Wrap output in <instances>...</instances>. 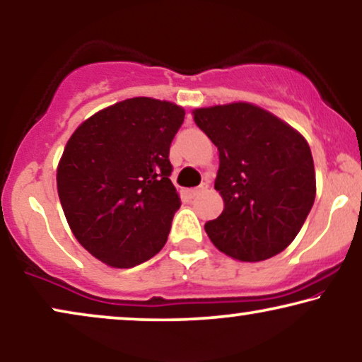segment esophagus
<instances>
[{"label":"esophagus","mask_w":362,"mask_h":362,"mask_svg":"<svg viewBox=\"0 0 362 362\" xmlns=\"http://www.w3.org/2000/svg\"><path fill=\"white\" fill-rule=\"evenodd\" d=\"M206 189H209V184H206V182H205V184H202L200 187H197V189H189V190H187V195H189L190 199H194V197H197V195L200 194V192H204Z\"/></svg>","instance_id":"obj_1"}]
</instances>
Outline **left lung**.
I'll use <instances>...</instances> for the list:
<instances>
[{"instance_id":"8db88e82","label":"left lung","mask_w":362,"mask_h":362,"mask_svg":"<svg viewBox=\"0 0 362 362\" xmlns=\"http://www.w3.org/2000/svg\"><path fill=\"white\" fill-rule=\"evenodd\" d=\"M218 148V218L205 223L210 242L238 262L257 263L290 245L316 197L311 148L296 129L250 103L192 110Z\"/></svg>"}]
</instances>
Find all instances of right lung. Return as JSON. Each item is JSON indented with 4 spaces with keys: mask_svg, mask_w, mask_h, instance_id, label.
I'll list each match as a JSON object with an SVG mask.
<instances>
[{
    "mask_svg": "<svg viewBox=\"0 0 362 362\" xmlns=\"http://www.w3.org/2000/svg\"><path fill=\"white\" fill-rule=\"evenodd\" d=\"M185 110L152 98L120 100L72 132L57 163V195L69 228L112 268H132L167 242L180 197L168 151Z\"/></svg>",
    "mask_w": 362,
    "mask_h": 362,
    "instance_id": "1",
    "label": "right lung"
}]
</instances>
